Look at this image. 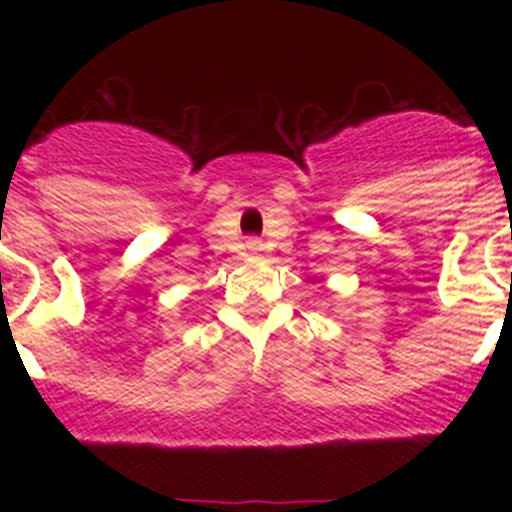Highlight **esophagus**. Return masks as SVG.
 <instances>
[{
    "instance_id": "esophagus-1",
    "label": "esophagus",
    "mask_w": 512,
    "mask_h": 512,
    "mask_svg": "<svg viewBox=\"0 0 512 512\" xmlns=\"http://www.w3.org/2000/svg\"><path fill=\"white\" fill-rule=\"evenodd\" d=\"M248 248L251 251H261V241H248Z\"/></svg>"
}]
</instances>
